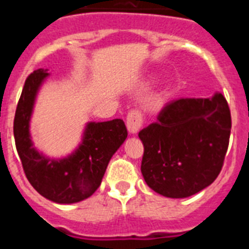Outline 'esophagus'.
<instances>
[{
  "label": "esophagus",
  "instance_id": "34e87169",
  "mask_svg": "<svg viewBox=\"0 0 249 249\" xmlns=\"http://www.w3.org/2000/svg\"><path fill=\"white\" fill-rule=\"evenodd\" d=\"M142 122H143V118H142V114L140 111H131L127 116V129L131 135H136L138 133L140 128L142 127Z\"/></svg>",
  "mask_w": 249,
  "mask_h": 249
}]
</instances>
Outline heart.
<instances>
[{
    "mask_svg": "<svg viewBox=\"0 0 249 249\" xmlns=\"http://www.w3.org/2000/svg\"><path fill=\"white\" fill-rule=\"evenodd\" d=\"M167 92V89H164V91H163V93H162V96H164V93H166Z\"/></svg>",
    "mask_w": 249,
    "mask_h": 249,
    "instance_id": "heart-1",
    "label": "heart"
}]
</instances>
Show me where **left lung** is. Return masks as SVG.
I'll use <instances>...</instances> for the list:
<instances>
[{
  "label": "left lung",
  "instance_id": "left-lung-1",
  "mask_svg": "<svg viewBox=\"0 0 249 249\" xmlns=\"http://www.w3.org/2000/svg\"><path fill=\"white\" fill-rule=\"evenodd\" d=\"M140 132L144 147L141 172L149 188L168 198H186L213 183L223 166L231 112L223 94L181 98Z\"/></svg>",
  "mask_w": 249,
  "mask_h": 249
}]
</instances>
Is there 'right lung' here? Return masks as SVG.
I'll list each match as a JSON object with an SVG mask.
<instances>
[{"label": "right lung", "instance_id": "1", "mask_svg": "<svg viewBox=\"0 0 249 249\" xmlns=\"http://www.w3.org/2000/svg\"><path fill=\"white\" fill-rule=\"evenodd\" d=\"M39 68L26 80L17 105L13 136L28 182L45 198L72 204L89 198L100 187L112 156L127 138L122 120L87 122L78 146L65 157H50L35 147L30 122L39 89L50 73Z\"/></svg>", "mask_w": 249, "mask_h": 249}]
</instances>
